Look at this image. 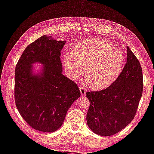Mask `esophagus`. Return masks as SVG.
Returning a JSON list of instances; mask_svg holds the SVG:
<instances>
[{
    "instance_id": "34e87169",
    "label": "esophagus",
    "mask_w": 154,
    "mask_h": 154,
    "mask_svg": "<svg viewBox=\"0 0 154 154\" xmlns=\"http://www.w3.org/2000/svg\"><path fill=\"white\" fill-rule=\"evenodd\" d=\"M79 90H80V92H81L82 95H85V94H86V88H85L84 87L79 86Z\"/></svg>"
}]
</instances>
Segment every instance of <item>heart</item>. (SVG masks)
<instances>
[{
    "instance_id": "b5f03b06",
    "label": "heart",
    "mask_w": 154,
    "mask_h": 154,
    "mask_svg": "<svg viewBox=\"0 0 154 154\" xmlns=\"http://www.w3.org/2000/svg\"><path fill=\"white\" fill-rule=\"evenodd\" d=\"M66 72L72 79L81 76L86 67V82L97 88L109 86L116 81L123 69V53L103 40H86L77 44L73 54L64 58Z\"/></svg>"
}]
</instances>
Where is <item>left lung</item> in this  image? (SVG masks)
Wrapping results in <instances>:
<instances>
[{
  "label": "left lung",
  "instance_id": "1",
  "mask_svg": "<svg viewBox=\"0 0 154 154\" xmlns=\"http://www.w3.org/2000/svg\"><path fill=\"white\" fill-rule=\"evenodd\" d=\"M143 89L142 68L128 47L127 62L116 81L104 90L86 92L89 128L102 136L114 135L125 128L136 115Z\"/></svg>",
  "mask_w": 154,
  "mask_h": 154
}]
</instances>
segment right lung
Here are the masks:
<instances>
[{
  "label": "right lung",
  "mask_w": 154,
  "mask_h": 154,
  "mask_svg": "<svg viewBox=\"0 0 154 154\" xmlns=\"http://www.w3.org/2000/svg\"><path fill=\"white\" fill-rule=\"evenodd\" d=\"M66 41L43 35L23 51L15 70L14 97L17 109L34 130L53 132L62 126L73 102L81 95L75 83L62 74L61 51ZM42 63L32 72V64Z\"/></svg>",
  "instance_id": "add662e5"
}]
</instances>
